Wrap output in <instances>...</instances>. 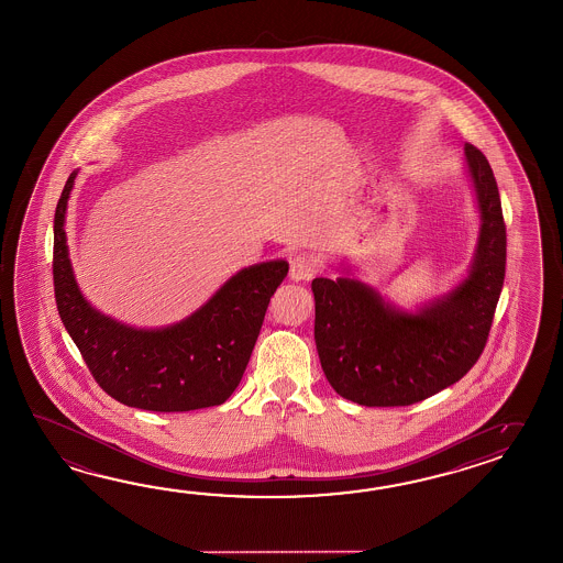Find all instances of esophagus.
Returning a JSON list of instances; mask_svg holds the SVG:
<instances>
[{
    "label": "esophagus",
    "instance_id": "obj_1",
    "mask_svg": "<svg viewBox=\"0 0 563 563\" xmlns=\"http://www.w3.org/2000/svg\"><path fill=\"white\" fill-rule=\"evenodd\" d=\"M318 272V263L314 257L300 253V255H294L289 260V277L296 279V282H308L314 277Z\"/></svg>",
    "mask_w": 563,
    "mask_h": 563
}]
</instances>
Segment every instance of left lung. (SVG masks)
<instances>
[{
    "label": "left lung",
    "mask_w": 563,
    "mask_h": 563,
    "mask_svg": "<svg viewBox=\"0 0 563 563\" xmlns=\"http://www.w3.org/2000/svg\"><path fill=\"white\" fill-rule=\"evenodd\" d=\"M483 217L471 275L419 314L395 312L365 284L316 277L314 339L328 383L366 407L413 406L454 385L481 358L505 282L507 227L488 159L464 147Z\"/></svg>",
    "instance_id": "8db88e82"
}]
</instances>
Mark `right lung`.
I'll return each mask as SVG.
<instances>
[{
    "label": "right lung",
    "mask_w": 563,
    "mask_h": 563,
    "mask_svg": "<svg viewBox=\"0 0 563 563\" xmlns=\"http://www.w3.org/2000/svg\"><path fill=\"white\" fill-rule=\"evenodd\" d=\"M66 180L54 212V298L92 379L123 406L192 411L221 406L247 368L263 318L288 263L253 265L231 277L207 306L176 327L133 330L101 316L80 296L66 249Z\"/></svg>",
    "instance_id": "right-lung-1"
}]
</instances>
